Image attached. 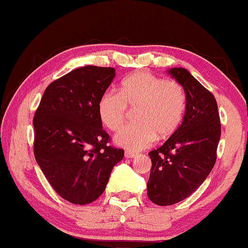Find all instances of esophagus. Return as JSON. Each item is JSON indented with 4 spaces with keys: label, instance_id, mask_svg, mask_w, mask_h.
<instances>
[{
    "label": "esophagus",
    "instance_id": "1",
    "mask_svg": "<svg viewBox=\"0 0 248 248\" xmlns=\"http://www.w3.org/2000/svg\"><path fill=\"white\" fill-rule=\"evenodd\" d=\"M124 157H126V158H134V157H137V153L131 152V151H126V152H124Z\"/></svg>",
    "mask_w": 248,
    "mask_h": 248
}]
</instances>
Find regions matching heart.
<instances>
[{
    "label": "heart",
    "mask_w": 248,
    "mask_h": 248,
    "mask_svg": "<svg viewBox=\"0 0 248 248\" xmlns=\"http://www.w3.org/2000/svg\"><path fill=\"white\" fill-rule=\"evenodd\" d=\"M186 106V93L179 83L139 71L122 80L120 93H103L97 110L104 126L117 131L127 120L128 107L138 108L135 121L139 124L124 127L114 137L117 146L134 152L148 147L157 137L166 139L173 134L181 126Z\"/></svg>",
    "instance_id": "obj_1"
}]
</instances>
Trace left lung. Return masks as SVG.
Wrapping results in <instances>:
<instances>
[{"instance_id":"1","label":"left lung","mask_w":248,"mask_h":248,"mask_svg":"<svg viewBox=\"0 0 248 248\" xmlns=\"http://www.w3.org/2000/svg\"><path fill=\"white\" fill-rule=\"evenodd\" d=\"M183 87L186 115L176 132L157 150L148 153L152 160L147 196L158 205L186 200L205 181L216 161L221 137L217 103L186 69L168 71Z\"/></svg>"}]
</instances>
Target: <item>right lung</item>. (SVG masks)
Returning a JSON list of instances; mask_svg holds the SVG:
<instances>
[{
	"instance_id": "obj_1",
	"label": "right lung",
	"mask_w": 248,
	"mask_h": 248,
	"mask_svg": "<svg viewBox=\"0 0 248 248\" xmlns=\"http://www.w3.org/2000/svg\"><path fill=\"white\" fill-rule=\"evenodd\" d=\"M115 69L78 67L46 88L33 119L34 157L54 191L74 204L102 195L124 150L108 145L97 106Z\"/></svg>"
}]
</instances>
